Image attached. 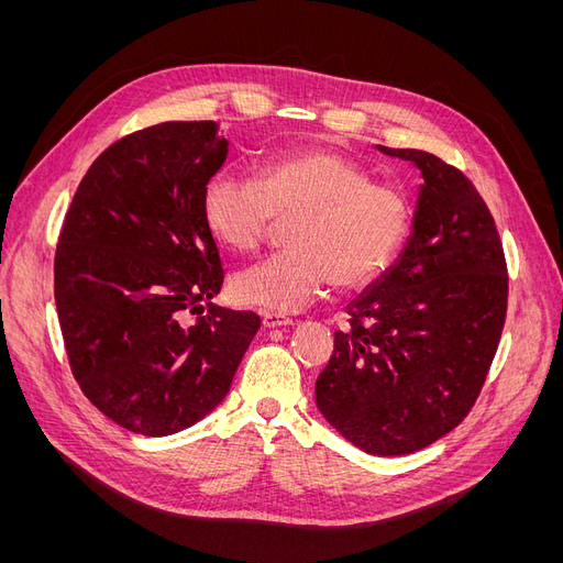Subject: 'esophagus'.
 I'll return each mask as SVG.
<instances>
[{
  "label": "esophagus",
  "instance_id": "1",
  "mask_svg": "<svg viewBox=\"0 0 563 563\" xmlns=\"http://www.w3.org/2000/svg\"><path fill=\"white\" fill-rule=\"evenodd\" d=\"M291 319L285 314H276V312H264L262 314V327L264 329H283V327H291Z\"/></svg>",
  "mask_w": 563,
  "mask_h": 563
}]
</instances>
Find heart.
Wrapping results in <instances>:
<instances>
[{
    "label": "heart",
    "mask_w": 563,
    "mask_h": 563,
    "mask_svg": "<svg viewBox=\"0 0 563 563\" xmlns=\"http://www.w3.org/2000/svg\"><path fill=\"white\" fill-rule=\"evenodd\" d=\"M200 219L228 251H255L272 219L287 225L289 251L266 257L232 278L236 303L291 314L312 306L331 283L363 287L399 255L410 230V202L338 153L272 157L255 180L214 173L200 191Z\"/></svg>",
    "instance_id": "b5f03b06"
}]
</instances>
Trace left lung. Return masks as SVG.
<instances>
[{
    "label": "left lung",
    "instance_id": "8db88e82",
    "mask_svg": "<svg viewBox=\"0 0 563 563\" xmlns=\"http://www.w3.org/2000/svg\"><path fill=\"white\" fill-rule=\"evenodd\" d=\"M378 151L416 164L424 185L399 260L346 306L349 329L335 331L314 401L351 445L401 456L475 406L505 329L509 276L488 207L459 168L410 147Z\"/></svg>",
    "mask_w": 563,
    "mask_h": 563
}]
</instances>
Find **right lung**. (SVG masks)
<instances>
[{
  "instance_id": "1",
  "label": "right lung",
  "mask_w": 563,
  "mask_h": 563,
  "mask_svg": "<svg viewBox=\"0 0 563 563\" xmlns=\"http://www.w3.org/2000/svg\"><path fill=\"white\" fill-rule=\"evenodd\" d=\"M214 121H170L109 145L86 170L58 234L54 301L81 393L141 435L183 431L228 395L260 329L212 303L219 249L200 191L223 166Z\"/></svg>"
}]
</instances>
